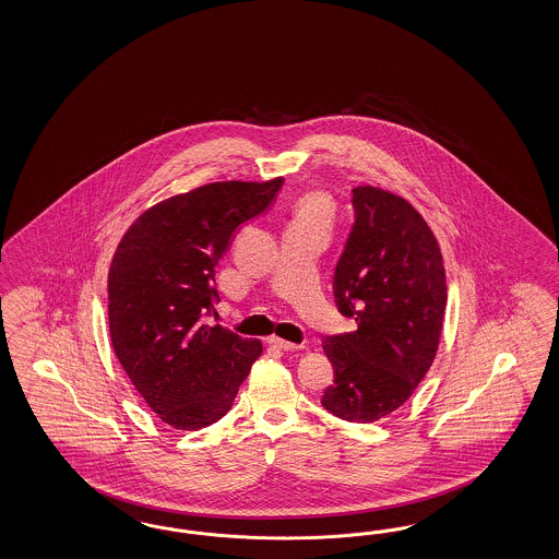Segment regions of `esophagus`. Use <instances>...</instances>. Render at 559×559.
<instances>
[{"label":"esophagus","mask_w":559,"mask_h":559,"mask_svg":"<svg viewBox=\"0 0 559 559\" xmlns=\"http://www.w3.org/2000/svg\"><path fill=\"white\" fill-rule=\"evenodd\" d=\"M269 344L274 348H281V350H301L304 348V344H293V342L281 338H269Z\"/></svg>","instance_id":"obj_1"}]
</instances>
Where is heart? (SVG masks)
I'll return each mask as SVG.
<instances>
[{"instance_id": "heart-1", "label": "heart", "mask_w": 559, "mask_h": 559, "mask_svg": "<svg viewBox=\"0 0 559 559\" xmlns=\"http://www.w3.org/2000/svg\"><path fill=\"white\" fill-rule=\"evenodd\" d=\"M334 219V203L328 194L323 192H309L301 197L290 215V225H322L330 227Z\"/></svg>"}]
</instances>
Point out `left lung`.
<instances>
[{
    "label": "left lung",
    "mask_w": 559,
    "mask_h": 559,
    "mask_svg": "<svg viewBox=\"0 0 559 559\" xmlns=\"http://www.w3.org/2000/svg\"><path fill=\"white\" fill-rule=\"evenodd\" d=\"M355 225L334 272L338 311L355 332L328 336L334 385L322 406L348 423H374L418 388L439 348L447 278L439 241L406 199L353 190Z\"/></svg>",
    "instance_id": "8db88e82"
}]
</instances>
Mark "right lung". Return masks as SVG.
<instances>
[{"label":"right lung","instance_id":"add662e5","mask_svg":"<svg viewBox=\"0 0 559 559\" xmlns=\"http://www.w3.org/2000/svg\"><path fill=\"white\" fill-rule=\"evenodd\" d=\"M283 178L213 182L153 204L127 229L108 272V325L122 369L153 412L178 430L221 420L260 340L209 325L215 266L236 229L264 213Z\"/></svg>","mask_w":559,"mask_h":559}]
</instances>
